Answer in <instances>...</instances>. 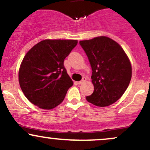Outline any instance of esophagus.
Instances as JSON below:
<instances>
[{"instance_id": "34e87169", "label": "esophagus", "mask_w": 150, "mask_h": 150, "mask_svg": "<svg viewBox=\"0 0 150 150\" xmlns=\"http://www.w3.org/2000/svg\"><path fill=\"white\" fill-rule=\"evenodd\" d=\"M85 81H86V77H83V78L82 79V80L79 81V82H78V84H79V85H81V84L84 83V82H85Z\"/></svg>"}]
</instances>
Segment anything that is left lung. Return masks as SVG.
<instances>
[{"mask_svg": "<svg viewBox=\"0 0 150 150\" xmlns=\"http://www.w3.org/2000/svg\"><path fill=\"white\" fill-rule=\"evenodd\" d=\"M92 70L94 92L86 99L97 106L115 103L124 94L132 77L128 56L118 43L106 37L80 42Z\"/></svg>", "mask_w": 150, "mask_h": 150, "instance_id": "1", "label": "left lung"}]
</instances>
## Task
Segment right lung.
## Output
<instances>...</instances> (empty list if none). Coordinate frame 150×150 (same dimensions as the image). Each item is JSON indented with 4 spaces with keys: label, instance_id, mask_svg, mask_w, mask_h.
Listing matches in <instances>:
<instances>
[{
    "label": "right lung",
    "instance_id": "right-lung-1",
    "mask_svg": "<svg viewBox=\"0 0 150 150\" xmlns=\"http://www.w3.org/2000/svg\"><path fill=\"white\" fill-rule=\"evenodd\" d=\"M77 44V40L46 39L26 53L19 70V82L31 103L51 109L63 101L73 85L63 63Z\"/></svg>",
    "mask_w": 150,
    "mask_h": 150
}]
</instances>
